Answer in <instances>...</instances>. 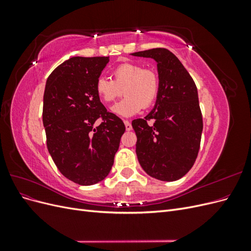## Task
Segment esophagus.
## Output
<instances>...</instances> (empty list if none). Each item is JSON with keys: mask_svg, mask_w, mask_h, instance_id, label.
<instances>
[{"mask_svg": "<svg viewBox=\"0 0 251 251\" xmlns=\"http://www.w3.org/2000/svg\"><path fill=\"white\" fill-rule=\"evenodd\" d=\"M125 126H126V131H131L132 130V125H131L130 121L125 120Z\"/></svg>", "mask_w": 251, "mask_h": 251, "instance_id": "esophagus-1", "label": "esophagus"}]
</instances>
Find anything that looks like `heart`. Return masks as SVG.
Masks as SVG:
<instances>
[{
	"label": "heart",
	"mask_w": 251,
	"mask_h": 251,
	"mask_svg": "<svg viewBox=\"0 0 251 251\" xmlns=\"http://www.w3.org/2000/svg\"><path fill=\"white\" fill-rule=\"evenodd\" d=\"M113 80L98 77L95 82V92L105 103L115 101L126 94L123 100L112 108L115 115L130 117L153 104L160 90L158 73L138 64L124 63L114 68Z\"/></svg>",
	"instance_id": "b5f03b06"
}]
</instances>
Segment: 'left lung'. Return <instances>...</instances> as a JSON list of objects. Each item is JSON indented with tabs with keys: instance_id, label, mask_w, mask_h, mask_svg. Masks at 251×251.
I'll list each match as a JSON object with an SVG mask.
<instances>
[{
	"instance_id": "obj_1",
	"label": "left lung",
	"mask_w": 251,
	"mask_h": 251,
	"mask_svg": "<svg viewBox=\"0 0 251 251\" xmlns=\"http://www.w3.org/2000/svg\"><path fill=\"white\" fill-rule=\"evenodd\" d=\"M132 55L155 59L160 79L154 109L143 119L132 121L138 161L149 176L176 181L192 169L200 149L203 121L198 90L170 50L155 48Z\"/></svg>"
}]
</instances>
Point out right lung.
Listing matches in <instances>:
<instances>
[{
	"label": "right lung",
	"instance_id": "1",
	"mask_svg": "<svg viewBox=\"0 0 251 251\" xmlns=\"http://www.w3.org/2000/svg\"><path fill=\"white\" fill-rule=\"evenodd\" d=\"M109 56L67 59L47 79L43 124L47 148L64 176L80 185H92L108 176L125 124L110 113L95 92V82ZM100 118L103 123L94 126Z\"/></svg>",
	"mask_w": 251,
	"mask_h": 251
}]
</instances>
